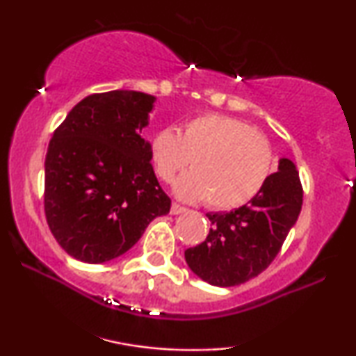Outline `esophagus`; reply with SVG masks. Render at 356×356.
I'll return each instance as SVG.
<instances>
[{"label":"esophagus","mask_w":356,"mask_h":356,"mask_svg":"<svg viewBox=\"0 0 356 356\" xmlns=\"http://www.w3.org/2000/svg\"><path fill=\"white\" fill-rule=\"evenodd\" d=\"M170 212H172V216H179V213L186 212V209L179 206V204H175V202H173V204H172V209H170Z\"/></svg>","instance_id":"obj_1"}]
</instances>
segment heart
Segmentation results:
<instances>
[{
    "instance_id": "b5f03b06",
    "label": "heart",
    "mask_w": 356,
    "mask_h": 356,
    "mask_svg": "<svg viewBox=\"0 0 356 356\" xmlns=\"http://www.w3.org/2000/svg\"><path fill=\"white\" fill-rule=\"evenodd\" d=\"M150 159L163 181H173L191 163L193 172L175 183V194L188 202L207 201L217 211L251 202L274 170V154L264 136L225 115L207 113L159 129L150 139Z\"/></svg>"
}]
</instances>
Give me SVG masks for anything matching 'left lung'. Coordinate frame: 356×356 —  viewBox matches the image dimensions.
Listing matches in <instances>:
<instances>
[{
	"mask_svg": "<svg viewBox=\"0 0 356 356\" xmlns=\"http://www.w3.org/2000/svg\"><path fill=\"white\" fill-rule=\"evenodd\" d=\"M303 189L290 159L246 206L230 212H209L212 227L201 245L184 251L189 269L207 284L235 286L254 279L279 254L298 220Z\"/></svg>",
	"mask_w": 356,
	"mask_h": 356,
	"instance_id": "left-lung-1",
	"label": "left lung"
}]
</instances>
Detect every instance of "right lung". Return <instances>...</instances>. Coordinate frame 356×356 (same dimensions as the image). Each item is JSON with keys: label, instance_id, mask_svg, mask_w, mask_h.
Here are the masks:
<instances>
[{"label": "right lung", "instance_id": "obj_1", "mask_svg": "<svg viewBox=\"0 0 356 356\" xmlns=\"http://www.w3.org/2000/svg\"><path fill=\"white\" fill-rule=\"evenodd\" d=\"M155 97L92 94L58 126L45 159V216L58 245L102 264L131 250L172 201L160 188L140 133Z\"/></svg>", "mask_w": 356, "mask_h": 356}]
</instances>
